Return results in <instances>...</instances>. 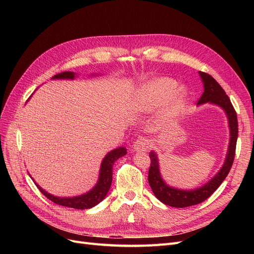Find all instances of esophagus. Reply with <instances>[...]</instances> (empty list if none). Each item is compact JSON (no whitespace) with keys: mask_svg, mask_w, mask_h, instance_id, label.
<instances>
[{"mask_svg":"<svg viewBox=\"0 0 254 254\" xmlns=\"http://www.w3.org/2000/svg\"><path fill=\"white\" fill-rule=\"evenodd\" d=\"M149 140L146 139V137H140V139H137L133 145H132V148L134 151L137 152H141V151H147V149L149 148Z\"/></svg>","mask_w":254,"mask_h":254,"instance_id":"1","label":"esophagus"}]
</instances>
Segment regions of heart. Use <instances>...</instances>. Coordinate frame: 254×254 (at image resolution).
<instances>
[{
    "label": "heart",
    "mask_w": 254,
    "mask_h": 254,
    "mask_svg": "<svg viewBox=\"0 0 254 254\" xmlns=\"http://www.w3.org/2000/svg\"><path fill=\"white\" fill-rule=\"evenodd\" d=\"M188 97V90L177 87V81L168 77H156L146 81L135 93L136 106L141 111L149 112L162 105L160 118L168 121L175 118Z\"/></svg>",
    "instance_id": "heart-1"
}]
</instances>
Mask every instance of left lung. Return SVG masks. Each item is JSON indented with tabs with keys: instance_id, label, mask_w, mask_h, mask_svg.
Masks as SVG:
<instances>
[{
	"instance_id": "obj_1",
	"label": "left lung",
	"mask_w": 254,
	"mask_h": 254,
	"mask_svg": "<svg viewBox=\"0 0 254 254\" xmlns=\"http://www.w3.org/2000/svg\"><path fill=\"white\" fill-rule=\"evenodd\" d=\"M200 78L203 82V93L199 98L197 103L198 106L210 103L212 105H216L225 111L230 130V140L227 156L225 162L222 164L218 173L215 175L211 180L207 181L202 187L197 188L195 190H180L174 187H170L163 180L160 173L159 159L155 151L149 152L150 157V168L148 173V182L153 191V194L164 204L171 205L174 207H186L195 205L204 201L209 198L215 190H216L220 184L226 179L231 166L233 164V160L235 156V147L238 135L237 128V117L236 112L231 104V101L226 94V92L220 87V84L215 80L211 75L199 72Z\"/></svg>"
}]
</instances>
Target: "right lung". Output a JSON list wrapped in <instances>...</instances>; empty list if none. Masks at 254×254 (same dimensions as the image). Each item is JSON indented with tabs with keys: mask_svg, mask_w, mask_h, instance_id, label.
I'll list each match as a JSON object with an SVG mask.
<instances>
[{
	"mask_svg": "<svg viewBox=\"0 0 254 254\" xmlns=\"http://www.w3.org/2000/svg\"><path fill=\"white\" fill-rule=\"evenodd\" d=\"M75 76H76V74L74 72H64V73H60V74L53 76L52 79H71V80H73V79H75ZM126 153H127V149L125 147H118V148H115L107 153L102 161L97 183L95 184L93 189L87 191V193H84L79 196H74V197L54 196V195L48 193L47 190H44L39 186V184L36 183V181L34 179L33 180L36 183L38 189L40 190L41 193L45 197L49 198L50 200L55 202L56 204L67 206V207H73V209H78V210L91 209V207L95 206L102 200H104L106 195L108 194V190H109V189L111 187V183H112L113 164L115 161L120 159L121 157L125 156Z\"/></svg>",
	"mask_w": 254,
	"mask_h": 254,
	"instance_id": "obj_1",
	"label": "right lung"
}]
</instances>
